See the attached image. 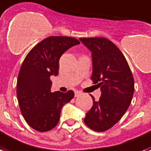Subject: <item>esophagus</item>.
Wrapping results in <instances>:
<instances>
[{"instance_id": "obj_1", "label": "esophagus", "mask_w": 151, "mask_h": 151, "mask_svg": "<svg viewBox=\"0 0 151 151\" xmlns=\"http://www.w3.org/2000/svg\"><path fill=\"white\" fill-rule=\"evenodd\" d=\"M81 93L79 91H75V92H74V95H75V96H78Z\"/></svg>"}]
</instances>
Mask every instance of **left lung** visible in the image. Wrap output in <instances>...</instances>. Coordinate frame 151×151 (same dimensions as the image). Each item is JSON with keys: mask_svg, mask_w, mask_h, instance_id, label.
I'll return each instance as SVG.
<instances>
[{"mask_svg": "<svg viewBox=\"0 0 151 151\" xmlns=\"http://www.w3.org/2000/svg\"><path fill=\"white\" fill-rule=\"evenodd\" d=\"M80 41L92 52L91 79L101 96L86 113L84 121L96 132H104L121 119L132 102L134 78L126 58L113 42L106 38H81Z\"/></svg>", "mask_w": 151, "mask_h": 151, "instance_id": "left-lung-1", "label": "left lung"}]
</instances>
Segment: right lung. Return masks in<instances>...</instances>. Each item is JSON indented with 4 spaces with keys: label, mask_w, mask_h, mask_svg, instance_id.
I'll return each instance as SVG.
<instances>
[{
    "label": "right lung",
    "mask_w": 151,
    "mask_h": 151,
    "mask_svg": "<svg viewBox=\"0 0 151 151\" xmlns=\"http://www.w3.org/2000/svg\"><path fill=\"white\" fill-rule=\"evenodd\" d=\"M77 39L50 36L35 45L25 58L17 79V99L23 116L38 132L53 129L60 119L61 109L74 96V93H51V75L57 76L59 59L75 45Z\"/></svg>",
    "instance_id": "obj_1"
}]
</instances>
